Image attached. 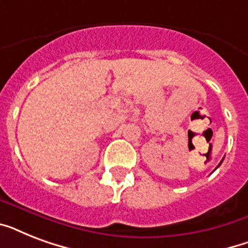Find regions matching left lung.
<instances>
[{
  "label": "left lung",
  "instance_id": "left-lung-1",
  "mask_svg": "<svg viewBox=\"0 0 248 248\" xmlns=\"http://www.w3.org/2000/svg\"><path fill=\"white\" fill-rule=\"evenodd\" d=\"M221 162H223V159H221ZM221 162H220V163H219V166H220V165H221ZM219 166H217V167H219Z\"/></svg>",
  "mask_w": 248,
  "mask_h": 248
}]
</instances>
